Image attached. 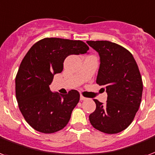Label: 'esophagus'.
I'll return each instance as SVG.
<instances>
[{"label": "esophagus", "mask_w": 155, "mask_h": 155, "mask_svg": "<svg viewBox=\"0 0 155 155\" xmlns=\"http://www.w3.org/2000/svg\"><path fill=\"white\" fill-rule=\"evenodd\" d=\"M86 99H87L86 97H84L82 94H81V96H80V100H81V101H85V100H86Z\"/></svg>", "instance_id": "obj_1"}]
</instances>
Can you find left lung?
<instances>
[{"instance_id": "1", "label": "left lung", "mask_w": 155, "mask_h": 155, "mask_svg": "<svg viewBox=\"0 0 155 155\" xmlns=\"http://www.w3.org/2000/svg\"><path fill=\"white\" fill-rule=\"evenodd\" d=\"M100 56L96 82L107 92L106 105L94 99L95 110L89 116L97 130L117 134L130 125L138 112L142 95V76L133 55L122 45L109 41H88Z\"/></svg>"}]
</instances>
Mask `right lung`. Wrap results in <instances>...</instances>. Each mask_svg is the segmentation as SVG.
<instances>
[{"instance_id": "1", "label": "right lung", "mask_w": 155, "mask_h": 155, "mask_svg": "<svg viewBox=\"0 0 155 155\" xmlns=\"http://www.w3.org/2000/svg\"><path fill=\"white\" fill-rule=\"evenodd\" d=\"M89 46L81 41L46 38L31 47L16 76V97L25 119L34 130L44 134L61 130L68 124L80 94L71 90L59 94L49 90L54 74L63 70L69 55L83 54Z\"/></svg>"}]
</instances>
